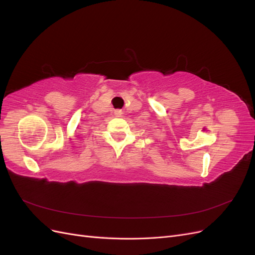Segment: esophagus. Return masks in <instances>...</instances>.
I'll use <instances>...</instances> for the list:
<instances>
[{
  "label": "esophagus",
  "instance_id": "esophagus-1",
  "mask_svg": "<svg viewBox=\"0 0 255 255\" xmlns=\"http://www.w3.org/2000/svg\"><path fill=\"white\" fill-rule=\"evenodd\" d=\"M115 116H116V117H121V116H122V111L121 110L115 111Z\"/></svg>",
  "mask_w": 255,
  "mask_h": 255
}]
</instances>
